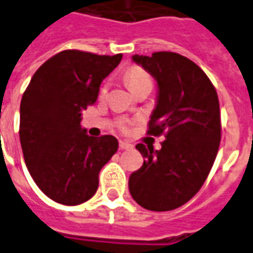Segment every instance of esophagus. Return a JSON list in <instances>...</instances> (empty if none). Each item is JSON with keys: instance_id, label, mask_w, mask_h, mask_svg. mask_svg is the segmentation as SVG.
<instances>
[{"instance_id": "34e87169", "label": "esophagus", "mask_w": 253, "mask_h": 253, "mask_svg": "<svg viewBox=\"0 0 253 253\" xmlns=\"http://www.w3.org/2000/svg\"><path fill=\"white\" fill-rule=\"evenodd\" d=\"M119 146H120V149H123V150H129V149H133V145L129 144V142H126V141H120Z\"/></svg>"}]
</instances>
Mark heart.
I'll list each match as a JSON object with an SVG mask.
<instances>
[{"instance_id": "1", "label": "heart", "mask_w": 253, "mask_h": 253, "mask_svg": "<svg viewBox=\"0 0 253 253\" xmlns=\"http://www.w3.org/2000/svg\"><path fill=\"white\" fill-rule=\"evenodd\" d=\"M124 79L126 85L132 92L138 87H141V85H153V80H152L150 74L148 71H145L144 68L138 67V66L129 67L125 72ZM107 91H108V84L104 83L100 88V97H104L107 95ZM120 129L121 130H126V123L125 121L120 123Z\"/></svg>"}]
</instances>
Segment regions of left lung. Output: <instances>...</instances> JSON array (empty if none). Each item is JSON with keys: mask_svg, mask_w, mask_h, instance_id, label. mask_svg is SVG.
Wrapping results in <instances>:
<instances>
[{"mask_svg": "<svg viewBox=\"0 0 253 253\" xmlns=\"http://www.w3.org/2000/svg\"><path fill=\"white\" fill-rule=\"evenodd\" d=\"M133 60L158 83L146 133L166 138L160 150L136 145L145 161L130 174L129 191L146 210H174L201 190L214 165L222 137L218 93L205 71L177 52L134 55Z\"/></svg>", "mask_w": 253, "mask_h": 253, "instance_id": "8db88e82", "label": "left lung"}]
</instances>
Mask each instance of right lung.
<instances>
[{
	"label": "right lung",
	"mask_w": 253,
	"mask_h": 253,
	"mask_svg": "<svg viewBox=\"0 0 253 253\" xmlns=\"http://www.w3.org/2000/svg\"><path fill=\"white\" fill-rule=\"evenodd\" d=\"M123 54L64 50L35 71L23 92L19 140L29 173L52 201L75 206L99 187L101 168L117 152L113 136L89 137L80 117Z\"/></svg>",
	"instance_id": "1"
}]
</instances>
